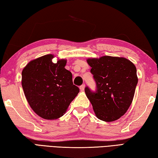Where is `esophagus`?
<instances>
[{
    "label": "esophagus",
    "mask_w": 158,
    "mask_h": 158,
    "mask_svg": "<svg viewBox=\"0 0 158 158\" xmlns=\"http://www.w3.org/2000/svg\"><path fill=\"white\" fill-rule=\"evenodd\" d=\"M85 84H83V85H81V86L79 87V88H80V90L81 91H84V89H85Z\"/></svg>",
    "instance_id": "1"
}]
</instances>
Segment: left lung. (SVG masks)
Segmentation results:
<instances>
[{"instance_id":"left-lung-1","label":"left lung","mask_w":158,"mask_h":158,"mask_svg":"<svg viewBox=\"0 0 158 158\" xmlns=\"http://www.w3.org/2000/svg\"><path fill=\"white\" fill-rule=\"evenodd\" d=\"M87 63L97 84V91L88 87L85 93L96 117L110 122L119 119L130 107L138 81L136 67L124 57L103 56Z\"/></svg>"}]
</instances>
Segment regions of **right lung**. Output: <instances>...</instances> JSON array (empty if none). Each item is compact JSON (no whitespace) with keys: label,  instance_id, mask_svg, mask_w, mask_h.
<instances>
[{"label":"right lung","instance_id":"add662e5","mask_svg":"<svg viewBox=\"0 0 158 158\" xmlns=\"http://www.w3.org/2000/svg\"><path fill=\"white\" fill-rule=\"evenodd\" d=\"M53 54L31 60L22 71L21 84L28 104L34 113L45 119L64 115L79 92L73 75L65 68L66 59L52 62Z\"/></svg>","mask_w":158,"mask_h":158}]
</instances>
